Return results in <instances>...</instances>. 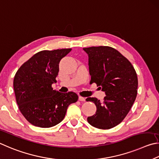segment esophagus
Here are the masks:
<instances>
[{
  "label": "esophagus",
  "instance_id": "esophagus-1",
  "mask_svg": "<svg viewBox=\"0 0 159 159\" xmlns=\"http://www.w3.org/2000/svg\"><path fill=\"white\" fill-rule=\"evenodd\" d=\"M79 101H85L86 99L82 96H79Z\"/></svg>",
  "mask_w": 159,
  "mask_h": 159
}]
</instances>
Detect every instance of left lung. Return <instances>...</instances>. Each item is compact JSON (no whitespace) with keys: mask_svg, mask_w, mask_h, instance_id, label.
<instances>
[{"mask_svg":"<svg viewBox=\"0 0 159 159\" xmlns=\"http://www.w3.org/2000/svg\"><path fill=\"white\" fill-rule=\"evenodd\" d=\"M89 56L90 84L101 86L106 96L102 102L87 98L95 103V115L89 116L91 126L110 129L126 117L135 102L138 93V77L131 63L120 52L107 46L83 48Z\"/></svg>","mask_w":159,"mask_h":159,"instance_id":"obj_1","label":"left lung"}]
</instances>
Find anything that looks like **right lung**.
Instances as JSON below:
<instances>
[{
  "label": "right lung",
  "instance_id": "add662e5",
  "mask_svg": "<svg viewBox=\"0 0 159 159\" xmlns=\"http://www.w3.org/2000/svg\"><path fill=\"white\" fill-rule=\"evenodd\" d=\"M72 49L43 50L26 61L14 78L13 87L19 109L33 126L49 128L65 117L68 107L77 102L78 96L70 91L53 90L57 82L59 62Z\"/></svg>",
  "mask_w": 159,
  "mask_h": 159
}]
</instances>
